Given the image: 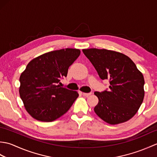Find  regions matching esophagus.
<instances>
[{
  "mask_svg": "<svg viewBox=\"0 0 157 157\" xmlns=\"http://www.w3.org/2000/svg\"><path fill=\"white\" fill-rule=\"evenodd\" d=\"M91 94H92L91 92H90V93H85V92H84V93H83V95H84V96H86V97H88V96H89L90 95H91Z\"/></svg>",
  "mask_w": 157,
  "mask_h": 157,
  "instance_id": "1",
  "label": "esophagus"
}]
</instances>
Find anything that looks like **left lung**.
I'll return each mask as SVG.
<instances>
[{"label":"left lung","instance_id":"obj_1","mask_svg":"<svg viewBox=\"0 0 157 157\" xmlns=\"http://www.w3.org/2000/svg\"><path fill=\"white\" fill-rule=\"evenodd\" d=\"M100 78L108 79L109 89L95 92L98 103L94 112L112 125L125 122L134 117L144 96V79L128 56L106 49L82 50Z\"/></svg>","mask_w":157,"mask_h":157}]
</instances>
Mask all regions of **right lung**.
I'll return each mask as SVG.
<instances>
[{
    "label": "right lung",
    "mask_w": 157,
    "mask_h": 157,
    "mask_svg": "<svg viewBox=\"0 0 157 157\" xmlns=\"http://www.w3.org/2000/svg\"><path fill=\"white\" fill-rule=\"evenodd\" d=\"M79 55L78 49H61L46 52L28 63L19 78V94L33 118L52 121L72 106L79 94L58 84Z\"/></svg>",
    "instance_id": "add662e5"
}]
</instances>
